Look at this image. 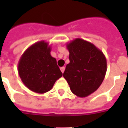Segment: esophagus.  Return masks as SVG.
I'll return each mask as SVG.
<instances>
[{
  "mask_svg": "<svg viewBox=\"0 0 128 128\" xmlns=\"http://www.w3.org/2000/svg\"><path fill=\"white\" fill-rule=\"evenodd\" d=\"M60 70H61V72H62V73H64V70H65V67H64V66H63V67H61V68H60Z\"/></svg>",
  "mask_w": 128,
  "mask_h": 128,
  "instance_id": "esophagus-1",
  "label": "esophagus"
}]
</instances>
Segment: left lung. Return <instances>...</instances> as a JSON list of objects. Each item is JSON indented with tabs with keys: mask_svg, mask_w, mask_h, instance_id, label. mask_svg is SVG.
<instances>
[{
	"mask_svg": "<svg viewBox=\"0 0 128 128\" xmlns=\"http://www.w3.org/2000/svg\"><path fill=\"white\" fill-rule=\"evenodd\" d=\"M70 63L63 76L74 94L80 98L97 90L105 78L107 62L104 54L92 43L76 38L66 44Z\"/></svg>",
	"mask_w": 128,
	"mask_h": 128,
	"instance_id": "1",
	"label": "left lung"
}]
</instances>
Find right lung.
Listing matches in <instances>:
<instances>
[{
  "mask_svg": "<svg viewBox=\"0 0 128 128\" xmlns=\"http://www.w3.org/2000/svg\"><path fill=\"white\" fill-rule=\"evenodd\" d=\"M50 52L49 43L39 41L27 48L19 60V76L23 84L34 92L44 94L50 91L62 76L56 59Z\"/></svg>",
  "mask_w": 128,
  "mask_h": 128,
  "instance_id": "obj_1",
  "label": "right lung"
}]
</instances>
